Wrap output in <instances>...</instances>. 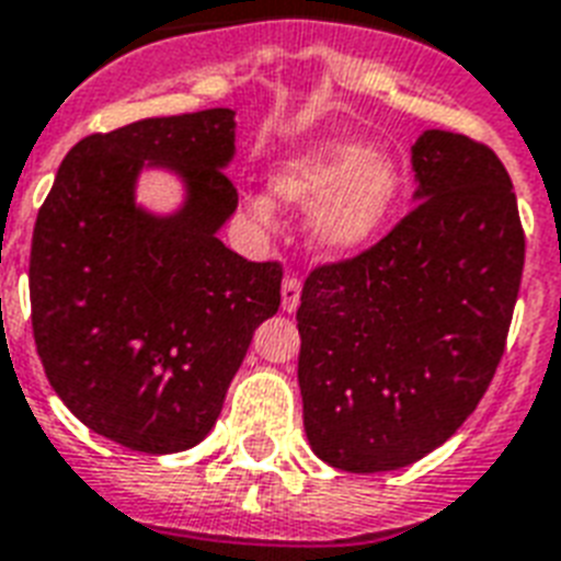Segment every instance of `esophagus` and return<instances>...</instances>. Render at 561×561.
I'll return each mask as SVG.
<instances>
[{"mask_svg": "<svg viewBox=\"0 0 561 561\" xmlns=\"http://www.w3.org/2000/svg\"><path fill=\"white\" fill-rule=\"evenodd\" d=\"M299 294H302V282L297 276H288V279L282 282V308L285 311H297L299 308Z\"/></svg>", "mask_w": 561, "mask_h": 561, "instance_id": "34e87169", "label": "esophagus"}]
</instances>
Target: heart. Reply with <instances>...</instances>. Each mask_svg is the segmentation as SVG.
I'll return each instance as SVG.
<instances>
[{"label": "heart", "mask_w": 561, "mask_h": 561, "mask_svg": "<svg viewBox=\"0 0 561 561\" xmlns=\"http://www.w3.org/2000/svg\"><path fill=\"white\" fill-rule=\"evenodd\" d=\"M273 188L297 206L317 203L308 232L320 250L355 253L396 209L401 174L390 157L373 153L367 145L329 139L294 153L273 178ZM244 211L259 227H271L276 206L267 194H247Z\"/></svg>", "instance_id": "b5f03b06"}]
</instances>
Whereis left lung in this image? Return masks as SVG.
Segmentation results:
<instances>
[{"label": "left lung", "mask_w": 561, "mask_h": 561, "mask_svg": "<svg viewBox=\"0 0 561 561\" xmlns=\"http://www.w3.org/2000/svg\"><path fill=\"white\" fill-rule=\"evenodd\" d=\"M416 206L364 253L308 273L297 325L308 443L334 469L392 471L478 408L522 288L513 180L483 142L425 130Z\"/></svg>", "instance_id": "1"}]
</instances>
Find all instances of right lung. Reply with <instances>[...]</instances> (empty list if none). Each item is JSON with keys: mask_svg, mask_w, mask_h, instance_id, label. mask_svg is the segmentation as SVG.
I'll use <instances>...</instances> for the list:
<instances>
[{"mask_svg": "<svg viewBox=\"0 0 561 561\" xmlns=\"http://www.w3.org/2000/svg\"><path fill=\"white\" fill-rule=\"evenodd\" d=\"M227 107L142 118L66 153L31 238V329L48 383L130 451H186L209 434L253 332L279 311V262L218 238L238 192ZM162 164L187 183L174 216L135 206Z\"/></svg>", "mask_w": 561, "mask_h": 561, "instance_id": "right-lung-1", "label": "right lung"}]
</instances>
